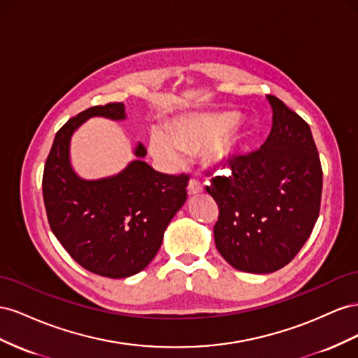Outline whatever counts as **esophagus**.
I'll return each mask as SVG.
<instances>
[{"mask_svg":"<svg viewBox=\"0 0 358 358\" xmlns=\"http://www.w3.org/2000/svg\"><path fill=\"white\" fill-rule=\"evenodd\" d=\"M202 192V185L195 180V178H190L187 182V193L189 195H198V193Z\"/></svg>","mask_w":358,"mask_h":358,"instance_id":"obj_1","label":"esophagus"}]
</instances>
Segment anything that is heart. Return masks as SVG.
<instances>
[{"instance_id":"b5f03b06","label":"heart","mask_w":358,"mask_h":358,"mask_svg":"<svg viewBox=\"0 0 358 358\" xmlns=\"http://www.w3.org/2000/svg\"><path fill=\"white\" fill-rule=\"evenodd\" d=\"M237 112L219 114H189L173 120L169 134L151 130L150 150L159 160L173 165L181 159V150L195 151L207 145L206 156L211 163L228 162L241 145V131L236 126Z\"/></svg>"}]
</instances>
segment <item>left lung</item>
I'll return each instance as SVG.
<instances>
[{
    "label": "left lung",
    "mask_w": 358,
    "mask_h": 358,
    "mask_svg": "<svg viewBox=\"0 0 358 358\" xmlns=\"http://www.w3.org/2000/svg\"><path fill=\"white\" fill-rule=\"evenodd\" d=\"M265 144L228 160L231 177H213L219 207L214 241L234 268L273 273L289 264L320 216L322 168L308 122L273 94Z\"/></svg>",
    "instance_id": "8db88e82"
}]
</instances>
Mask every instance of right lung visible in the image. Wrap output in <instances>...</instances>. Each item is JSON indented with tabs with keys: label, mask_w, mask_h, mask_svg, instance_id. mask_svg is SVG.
I'll return each mask as SVG.
<instances>
[{
	"label": "right lung",
	"mask_w": 358,
	"mask_h": 358,
	"mask_svg": "<svg viewBox=\"0 0 358 358\" xmlns=\"http://www.w3.org/2000/svg\"><path fill=\"white\" fill-rule=\"evenodd\" d=\"M122 120L124 105L91 106L70 118L54 139L43 171L49 227L80 267L103 278H129L156 257L163 232L186 201L189 176H168L134 160L118 176L85 181L71 171V134L90 117ZM139 144L135 155L144 157Z\"/></svg>",
	"instance_id": "add662e5"
}]
</instances>
